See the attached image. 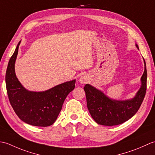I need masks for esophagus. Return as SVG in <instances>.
<instances>
[{
  "mask_svg": "<svg viewBox=\"0 0 155 155\" xmlns=\"http://www.w3.org/2000/svg\"><path fill=\"white\" fill-rule=\"evenodd\" d=\"M87 81H88V78H87V77L85 74L82 75L81 77H80V78H79V81H80V83L81 84L86 83L87 82Z\"/></svg>",
  "mask_w": 155,
  "mask_h": 155,
  "instance_id": "esophagus-1",
  "label": "esophagus"
}]
</instances>
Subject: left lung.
Instances as JSON below:
<instances>
[{"mask_svg":"<svg viewBox=\"0 0 155 155\" xmlns=\"http://www.w3.org/2000/svg\"><path fill=\"white\" fill-rule=\"evenodd\" d=\"M135 45L139 50V46L137 43ZM144 71L140 78V87L135 96L130 99L114 100L92 85H85L84 90L88 110L97 123L104 126H114L129 120L136 114L143 103L147 91V72L144 60Z\"/></svg>","mask_w":155,"mask_h":155,"instance_id":"8db88e82","label":"left lung"}]
</instances>
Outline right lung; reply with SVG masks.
Instances as JSON below:
<instances>
[{"instance_id": "right-lung-1", "label": "right lung", "mask_w": 155, "mask_h": 155, "mask_svg": "<svg viewBox=\"0 0 155 155\" xmlns=\"http://www.w3.org/2000/svg\"><path fill=\"white\" fill-rule=\"evenodd\" d=\"M20 41L8 62L6 87L12 107L21 120L36 127L53 124L62 109L67 95L75 87L76 80L65 82L45 91H31L22 86L16 77L15 65Z\"/></svg>"}]
</instances>
